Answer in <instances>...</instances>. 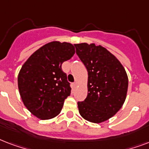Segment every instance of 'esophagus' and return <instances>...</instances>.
<instances>
[{
    "label": "esophagus",
    "mask_w": 149,
    "mask_h": 149,
    "mask_svg": "<svg viewBox=\"0 0 149 149\" xmlns=\"http://www.w3.org/2000/svg\"><path fill=\"white\" fill-rule=\"evenodd\" d=\"M77 86V82H74V83H73V84H72V86H73V87H76V86Z\"/></svg>",
    "instance_id": "esophagus-1"
}]
</instances>
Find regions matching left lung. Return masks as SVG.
<instances>
[{
    "instance_id": "8db88e82",
    "label": "left lung",
    "mask_w": 149,
    "mask_h": 149,
    "mask_svg": "<svg viewBox=\"0 0 149 149\" xmlns=\"http://www.w3.org/2000/svg\"><path fill=\"white\" fill-rule=\"evenodd\" d=\"M76 52L88 72L87 97L78 102L80 115L93 123L113 117L127 95L128 79L118 58L101 45L75 44Z\"/></svg>"
}]
</instances>
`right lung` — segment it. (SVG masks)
<instances>
[{
    "label": "right lung",
    "instance_id": "right-lung-1",
    "mask_svg": "<svg viewBox=\"0 0 149 149\" xmlns=\"http://www.w3.org/2000/svg\"><path fill=\"white\" fill-rule=\"evenodd\" d=\"M74 53L72 44L51 42L35 52L22 65L17 77L18 90L24 106L33 115L48 120L60 113L71 93L62 64Z\"/></svg>",
    "mask_w": 149,
    "mask_h": 149
}]
</instances>
